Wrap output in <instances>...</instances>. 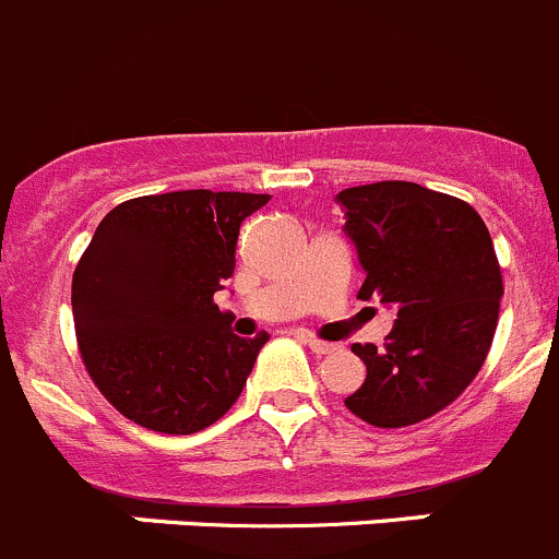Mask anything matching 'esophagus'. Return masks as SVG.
<instances>
[{
  "mask_svg": "<svg viewBox=\"0 0 559 559\" xmlns=\"http://www.w3.org/2000/svg\"><path fill=\"white\" fill-rule=\"evenodd\" d=\"M305 343L310 346V349L316 352V355H332V352L337 349L335 343H326V341H319L316 335H305Z\"/></svg>",
  "mask_w": 559,
  "mask_h": 559,
  "instance_id": "obj_1",
  "label": "esophagus"
}]
</instances>
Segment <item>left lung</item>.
<instances>
[{
    "label": "left lung",
    "mask_w": 559,
    "mask_h": 559,
    "mask_svg": "<svg viewBox=\"0 0 559 559\" xmlns=\"http://www.w3.org/2000/svg\"><path fill=\"white\" fill-rule=\"evenodd\" d=\"M366 283L357 299L396 310L385 346L355 343L366 382L346 399L362 421L399 429L454 402L493 343L501 269L468 202L388 179L337 193Z\"/></svg>",
    "instance_id": "obj_1"
}]
</instances>
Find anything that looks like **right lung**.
Returning a JSON list of instances; mask_svg holds the SVG:
<instances>
[{
    "label": "right lung",
    "instance_id": "1",
    "mask_svg": "<svg viewBox=\"0 0 559 559\" xmlns=\"http://www.w3.org/2000/svg\"><path fill=\"white\" fill-rule=\"evenodd\" d=\"M269 193L171 191L112 207L71 280L76 346L121 416L166 435L216 424L269 341L238 337L213 294Z\"/></svg>",
    "mask_w": 559,
    "mask_h": 559
}]
</instances>
